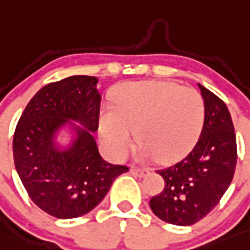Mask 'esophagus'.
<instances>
[{
	"mask_svg": "<svg viewBox=\"0 0 250 250\" xmlns=\"http://www.w3.org/2000/svg\"><path fill=\"white\" fill-rule=\"evenodd\" d=\"M131 172L133 173L134 176L145 177V176H147V175H148L149 171L147 170V168H140V167H132Z\"/></svg>",
	"mask_w": 250,
	"mask_h": 250,
	"instance_id": "34e87169",
	"label": "esophagus"
}]
</instances>
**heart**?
Segmentation results:
<instances>
[{
  "mask_svg": "<svg viewBox=\"0 0 250 250\" xmlns=\"http://www.w3.org/2000/svg\"><path fill=\"white\" fill-rule=\"evenodd\" d=\"M204 119L205 102L196 89L162 80L131 82L117 89L113 108L102 110L99 137L113 157L122 160L136 129L141 157L170 162L192 148Z\"/></svg>",
  "mask_w": 250,
  "mask_h": 250,
  "instance_id": "heart-1",
  "label": "heart"
}]
</instances>
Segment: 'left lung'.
<instances>
[{
    "instance_id": "left-lung-1",
    "label": "left lung",
    "mask_w": 250,
    "mask_h": 250,
    "mask_svg": "<svg viewBox=\"0 0 250 250\" xmlns=\"http://www.w3.org/2000/svg\"><path fill=\"white\" fill-rule=\"evenodd\" d=\"M205 102L200 137L176 165L157 171L165 180L161 194L149 201L152 211L173 225H192L219 204L233 180L236 138L227 104L199 84Z\"/></svg>"
}]
</instances>
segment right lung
I'll return each mask as SVG.
<instances>
[{
	"label": "right lung",
	"instance_id": "add662e5",
	"mask_svg": "<svg viewBox=\"0 0 250 250\" xmlns=\"http://www.w3.org/2000/svg\"><path fill=\"white\" fill-rule=\"evenodd\" d=\"M98 79L74 75L41 88L26 105L14 136V161L23 188L42 211L58 219L82 216L98 205L128 167L102 158L98 129ZM80 125H78L77 123ZM73 140L56 142L62 127Z\"/></svg>",
	"mask_w": 250,
	"mask_h": 250
}]
</instances>
